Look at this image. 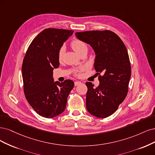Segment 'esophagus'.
Instances as JSON below:
<instances>
[{
	"mask_svg": "<svg viewBox=\"0 0 155 155\" xmlns=\"http://www.w3.org/2000/svg\"><path fill=\"white\" fill-rule=\"evenodd\" d=\"M74 86H78V85H80L81 84V82H80V81H76V82H74Z\"/></svg>",
	"mask_w": 155,
	"mask_h": 155,
	"instance_id": "esophagus-1",
	"label": "esophagus"
}]
</instances>
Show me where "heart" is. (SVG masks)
<instances>
[{
	"label": "heart",
	"mask_w": 155,
	"mask_h": 155,
	"mask_svg": "<svg viewBox=\"0 0 155 155\" xmlns=\"http://www.w3.org/2000/svg\"><path fill=\"white\" fill-rule=\"evenodd\" d=\"M71 46L73 48V50L78 54H79L80 53H81L84 51L87 50V46L86 44L80 39H74L73 41H72L71 42ZM64 52H65V49L64 47H61L59 49V50L58 51V60L59 61H61L62 60ZM75 74L77 75H79L80 74L79 71H76Z\"/></svg>",
	"instance_id": "b5f03b06"
}]
</instances>
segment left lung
<instances>
[{"instance_id": "left-lung-1", "label": "left lung", "mask_w": 155, "mask_h": 155, "mask_svg": "<svg viewBox=\"0 0 155 155\" xmlns=\"http://www.w3.org/2000/svg\"><path fill=\"white\" fill-rule=\"evenodd\" d=\"M76 37L90 45L95 53L94 67L99 86L87 82L86 108L92 115L106 118L115 112L126 97L131 69L126 46L111 31L77 32Z\"/></svg>"}]
</instances>
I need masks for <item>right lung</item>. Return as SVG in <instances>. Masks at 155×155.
<instances>
[{
  "label": "right lung",
  "mask_w": 155,
  "mask_h": 155,
  "mask_svg": "<svg viewBox=\"0 0 155 155\" xmlns=\"http://www.w3.org/2000/svg\"><path fill=\"white\" fill-rule=\"evenodd\" d=\"M73 30L45 29L28 48L22 66L24 92L29 105L39 115L53 118L66 107L74 87L71 80L54 82L53 71L59 66L58 51Z\"/></svg>",
  "instance_id": "right-lung-1"
}]
</instances>
